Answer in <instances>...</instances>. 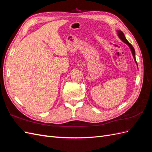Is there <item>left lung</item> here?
Instances as JSON below:
<instances>
[{
  "instance_id": "left-lung-1",
  "label": "left lung",
  "mask_w": 152,
  "mask_h": 152,
  "mask_svg": "<svg viewBox=\"0 0 152 152\" xmlns=\"http://www.w3.org/2000/svg\"><path fill=\"white\" fill-rule=\"evenodd\" d=\"M117 32H118V37H119V38H120L124 43H126V44H127V45H129V47L130 48V49H131V50L132 54V55H133V57H134V61H135V62H136V64H137V62H136V58H135V50H134V48H133L132 45L129 42H128L127 40V39H126V37H125V35H124V33H123V32H122V31L118 30Z\"/></svg>"
}]
</instances>
